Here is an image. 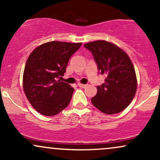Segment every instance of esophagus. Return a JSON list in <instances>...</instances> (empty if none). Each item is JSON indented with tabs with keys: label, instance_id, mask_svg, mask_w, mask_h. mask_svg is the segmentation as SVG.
<instances>
[{
	"label": "esophagus",
	"instance_id": "obj_1",
	"mask_svg": "<svg viewBox=\"0 0 160 160\" xmlns=\"http://www.w3.org/2000/svg\"><path fill=\"white\" fill-rule=\"evenodd\" d=\"M86 86H87V84H82V83H80V82H79L78 83V86H80V87H81V88H85V87H86Z\"/></svg>",
	"mask_w": 160,
	"mask_h": 160
}]
</instances>
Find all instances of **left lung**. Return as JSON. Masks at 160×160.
I'll return each instance as SVG.
<instances>
[{"label": "left lung", "instance_id": "obj_1", "mask_svg": "<svg viewBox=\"0 0 160 160\" xmlns=\"http://www.w3.org/2000/svg\"><path fill=\"white\" fill-rule=\"evenodd\" d=\"M92 54L98 73L106 76L104 82L97 86V94L91 102L107 114L120 113L132 102L137 89V79L128 55L120 47L96 40L84 44Z\"/></svg>", "mask_w": 160, "mask_h": 160}]
</instances>
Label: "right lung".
I'll return each instance as SVG.
<instances>
[{"mask_svg": "<svg viewBox=\"0 0 160 160\" xmlns=\"http://www.w3.org/2000/svg\"><path fill=\"white\" fill-rule=\"evenodd\" d=\"M81 43L51 41L31 53L23 74V89L33 108L41 114L54 116L68 105L74 88L58 80L70 58Z\"/></svg>", "mask_w": 160, "mask_h": 160, "instance_id": "add662e5", "label": "right lung"}]
</instances>
